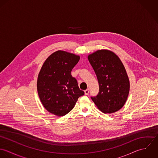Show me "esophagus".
<instances>
[{
  "label": "esophagus",
  "instance_id": "obj_1",
  "mask_svg": "<svg viewBox=\"0 0 158 158\" xmlns=\"http://www.w3.org/2000/svg\"><path fill=\"white\" fill-rule=\"evenodd\" d=\"M89 92V89H87L86 90H85V95H88Z\"/></svg>",
  "mask_w": 158,
  "mask_h": 158
}]
</instances>
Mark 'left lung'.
Instances as JSON below:
<instances>
[{
  "mask_svg": "<svg viewBox=\"0 0 158 158\" xmlns=\"http://www.w3.org/2000/svg\"><path fill=\"white\" fill-rule=\"evenodd\" d=\"M99 84V92L91 97L104 113H115L125 105L130 91V81L120 58L108 50H98L88 56Z\"/></svg>",
  "mask_w": 158,
  "mask_h": 158,
  "instance_id": "8db88e82",
  "label": "left lung"
}]
</instances>
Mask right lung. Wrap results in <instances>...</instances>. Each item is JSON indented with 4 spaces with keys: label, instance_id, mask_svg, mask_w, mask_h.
I'll use <instances>...</instances> for the list:
<instances>
[{
    "label": "right lung",
    "instance_id": "add662e5",
    "mask_svg": "<svg viewBox=\"0 0 158 158\" xmlns=\"http://www.w3.org/2000/svg\"><path fill=\"white\" fill-rule=\"evenodd\" d=\"M80 56L63 50L50 55L39 73L37 89L45 110L57 116L69 113L78 98L84 95L77 80L71 75Z\"/></svg>",
    "mask_w": 158,
    "mask_h": 158
}]
</instances>
